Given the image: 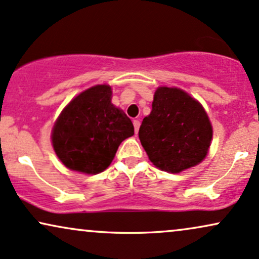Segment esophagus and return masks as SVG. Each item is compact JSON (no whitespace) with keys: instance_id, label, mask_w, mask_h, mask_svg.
Segmentation results:
<instances>
[{"instance_id":"esophagus-1","label":"esophagus","mask_w":259,"mask_h":259,"mask_svg":"<svg viewBox=\"0 0 259 259\" xmlns=\"http://www.w3.org/2000/svg\"><path fill=\"white\" fill-rule=\"evenodd\" d=\"M133 126H135V131H136V135L138 133L139 126H140V121L139 120H133Z\"/></svg>"}]
</instances>
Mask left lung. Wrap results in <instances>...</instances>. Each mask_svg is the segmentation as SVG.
<instances>
[{
	"label": "left lung",
	"instance_id": "8db88e82",
	"mask_svg": "<svg viewBox=\"0 0 259 259\" xmlns=\"http://www.w3.org/2000/svg\"><path fill=\"white\" fill-rule=\"evenodd\" d=\"M139 139L155 167L177 174L205 158L212 126L203 105L187 92L161 86L140 126Z\"/></svg>",
	"mask_w": 259,
	"mask_h": 259
}]
</instances>
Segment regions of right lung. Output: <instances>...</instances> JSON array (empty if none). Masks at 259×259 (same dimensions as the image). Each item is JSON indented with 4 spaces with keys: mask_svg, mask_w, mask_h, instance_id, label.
I'll return each instance as SVG.
<instances>
[{
    "mask_svg": "<svg viewBox=\"0 0 259 259\" xmlns=\"http://www.w3.org/2000/svg\"><path fill=\"white\" fill-rule=\"evenodd\" d=\"M135 135L132 121L111 103L109 85H96L69 102L52 131L54 150L72 170L98 174L109 167L117 148Z\"/></svg>",
    "mask_w": 259,
    "mask_h": 259,
    "instance_id": "obj_1",
    "label": "right lung"
}]
</instances>
